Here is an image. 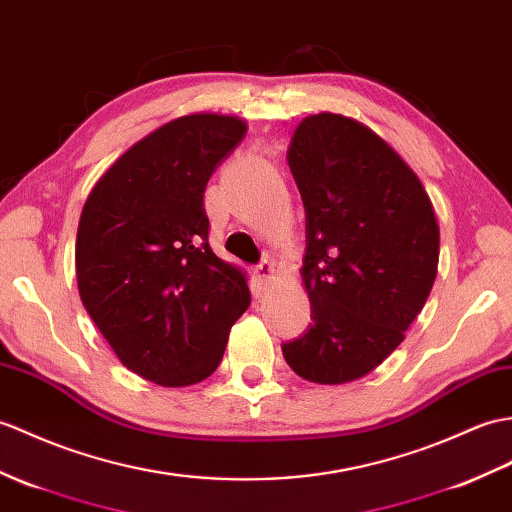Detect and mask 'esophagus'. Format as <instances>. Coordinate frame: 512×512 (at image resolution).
I'll use <instances>...</instances> for the list:
<instances>
[{
    "mask_svg": "<svg viewBox=\"0 0 512 512\" xmlns=\"http://www.w3.org/2000/svg\"><path fill=\"white\" fill-rule=\"evenodd\" d=\"M255 277H257L261 283H268V281L275 279V261H272V259L259 261V264L255 266Z\"/></svg>",
    "mask_w": 512,
    "mask_h": 512,
    "instance_id": "34e87169",
    "label": "esophagus"
}]
</instances>
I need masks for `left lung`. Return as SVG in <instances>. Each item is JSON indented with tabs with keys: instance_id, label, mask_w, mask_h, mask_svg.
Listing matches in <instances>:
<instances>
[{
	"instance_id": "8db88e82",
	"label": "left lung",
	"mask_w": 512,
	"mask_h": 512,
	"mask_svg": "<svg viewBox=\"0 0 512 512\" xmlns=\"http://www.w3.org/2000/svg\"><path fill=\"white\" fill-rule=\"evenodd\" d=\"M288 165L305 207L312 323L281 351L307 382L347 384L382 364L423 310L438 268L436 216L410 165L351 117H305Z\"/></svg>"
}]
</instances>
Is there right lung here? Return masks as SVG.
<instances>
[{
	"label": "right lung",
	"mask_w": 512,
	"mask_h": 512,
	"mask_svg": "<svg viewBox=\"0 0 512 512\" xmlns=\"http://www.w3.org/2000/svg\"><path fill=\"white\" fill-rule=\"evenodd\" d=\"M244 135L233 115L178 117L126 150L82 207V305L128 371L159 386L207 379L251 305L244 272L211 251L202 202Z\"/></svg>",
	"instance_id": "add662e5"
}]
</instances>
